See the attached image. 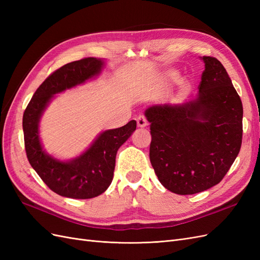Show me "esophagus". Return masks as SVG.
<instances>
[{"label": "esophagus", "instance_id": "34e87169", "mask_svg": "<svg viewBox=\"0 0 260 260\" xmlns=\"http://www.w3.org/2000/svg\"><path fill=\"white\" fill-rule=\"evenodd\" d=\"M137 124H138V127H140V128L146 127V125H147L146 118H145L144 116H139V117L137 118Z\"/></svg>", "mask_w": 260, "mask_h": 260}]
</instances>
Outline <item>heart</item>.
Here are the masks:
<instances>
[{
	"label": "heart",
	"mask_w": 260,
	"mask_h": 260,
	"mask_svg": "<svg viewBox=\"0 0 260 260\" xmlns=\"http://www.w3.org/2000/svg\"><path fill=\"white\" fill-rule=\"evenodd\" d=\"M170 76H172V74H170Z\"/></svg>",
	"instance_id": "b5f03b06"
}]
</instances>
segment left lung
<instances>
[{"mask_svg": "<svg viewBox=\"0 0 260 260\" xmlns=\"http://www.w3.org/2000/svg\"><path fill=\"white\" fill-rule=\"evenodd\" d=\"M199 93L182 104L149 106V160L167 190L190 195L218 184L241 149L243 105L225 68L203 56Z\"/></svg>", "mask_w": 260, "mask_h": 260, "instance_id": "1", "label": "left lung"}]
</instances>
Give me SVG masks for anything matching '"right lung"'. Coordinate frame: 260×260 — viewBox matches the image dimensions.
I'll return each mask as SVG.
<instances>
[{"label":"right lung","instance_id":"1","mask_svg":"<svg viewBox=\"0 0 260 260\" xmlns=\"http://www.w3.org/2000/svg\"><path fill=\"white\" fill-rule=\"evenodd\" d=\"M104 60L88 57L66 64L54 72L35 92L22 117L28 160L43 182L64 198L86 200L104 193L111 185L116 154L133 131L137 121L102 132L80 156L62 161L46 154L39 137V122L55 94L72 89L98 76Z\"/></svg>","mask_w":260,"mask_h":260}]
</instances>
